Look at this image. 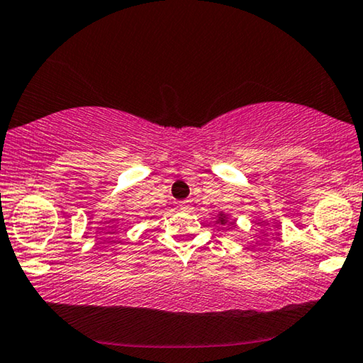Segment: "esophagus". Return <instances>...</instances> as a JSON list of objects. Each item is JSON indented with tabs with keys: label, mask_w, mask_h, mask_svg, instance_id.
I'll list each match as a JSON object with an SVG mask.
<instances>
[{
	"label": "esophagus",
	"mask_w": 363,
	"mask_h": 363,
	"mask_svg": "<svg viewBox=\"0 0 363 363\" xmlns=\"http://www.w3.org/2000/svg\"><path fill=\"white\" fill-rule=\"evenodd\" d=\"M178 206H180V209H183V211H191V207H193L191 201H182Z\"/></svg>",
	"instance_id": "34e87169"
}]
</instances>
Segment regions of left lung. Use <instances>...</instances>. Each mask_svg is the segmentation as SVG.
Listing matches in <instances>:
<instances>
[{
    "label": "left lung",
    "instance_id": "1",
    "mask_svg": "<svg viewBox=\"0 0 363 363\" xmlns=\"http://www.w3.org/2000/svg\"><path fill=\"white\" fill-rule=\"evenodd\" d=\"M217 217H218V220H217L218 223H222V225H225V223H227V222H228V220H227V218H228V217H227V213H225V212H220V213H218V216H217ZM230 223H231V225H233V227H236V225H235V222H230ZM230 228H231V227H230Z\"/></svg>",
    "mask_w": 363,
    "mask_h": 363
}]
</instances>
